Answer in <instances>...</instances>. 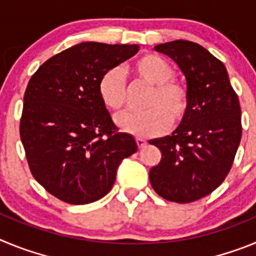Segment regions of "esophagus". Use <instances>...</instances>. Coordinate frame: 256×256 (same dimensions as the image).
<instances>
[{
	"instance_id": "obj_1",
	"label": "esophagus",
	"mask_w": 256,
	"mask_h": 256,
	"mask_svg": "<svg viewBox=\"0 0 256 256\" xmlns=\"http://www.w3.org/2000/svg\"><path fill=\"white\" fill-rule=\"evenodd\" d=\"M136 142H137V146H138L140 148H144V146H146V144H148V142H146V140H144V138H136Z\"/></svg>"
}]
</instances>
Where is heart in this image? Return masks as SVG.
Wrapping results in <instances>:
<instances>
[{"label": "heart", "mask_w": 256, "mask_h": 256, "mask_svg": "<svg viewBox=\"0 0 256 256\" xmlns=\"http://www.w3.org/2000/svg\"><path fill=\"white\" fill-rule=\"evenodd\" d=\"M136 76L154 86L146 101L148 110L126 112L116 118L124 132L138 137H152L186 118L190 106L188 90L174 76V69L165 58L154 54L144 55L130 65ZM97 91L104 105L114 112L126 105V82L119 69H110L98 80Z\"/></svg>", "instance_id": "b5f03b06"}]
</instances>
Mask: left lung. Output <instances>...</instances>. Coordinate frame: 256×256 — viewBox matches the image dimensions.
I'll use <instances>...</instances> for the list:
<instances>
[{
    "label": "left lung",
    "instance_id": "left-lung-1",
    "mask_svg": "<svg viewBox=\"0 0 256 256\" xmlns=\"http://www.w3.org/2000/svg\"><path fill=\"white\" fill-rule=\"evenodd\" d=\"M154 50L180 66L190 106L170 136L150 141L162 151L150 169L151 186L165 200L192 202L220 186L234 164L242 134L238 97L224 64L200 44L177 40Z\"/></svg>",
    "mask_w": 256,
    "mask_h": 256
}]
</instances>
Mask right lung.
<instances>
[{
  "instance_id": "right-lung-1",
  "label": "right lung",
  "mask_w": 256,
  "mask_h": 256,
  "mask_svg": "<svg viewBox=\"0 0 256 256\" xmlns=\"http://www.w3.org/2000/svg\"><path fill=\"white\" fill-rule=\"evenodd\" d=\"M138 44L82 42L44 62L24 94L20 138L33 177L68 204H90L112 190L122 160L137 151L118 132L97 86Z\"/></svg>"
}]
</instances>
